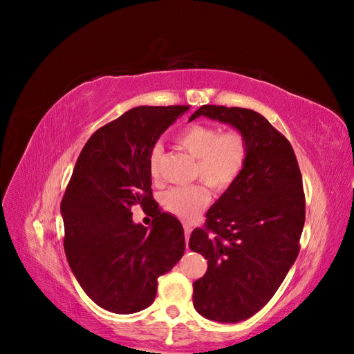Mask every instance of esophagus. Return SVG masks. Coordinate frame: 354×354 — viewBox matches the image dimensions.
Wrapping results in <instances>:
<instances>
[{"label": "esophagus", "mask_w": 354, "mask_h": 354, "mask_svg": "<svg viewBox=\"0 0 354 354\" xmlns=\"http://www.w3.org/2000/svg\"><path fill=\"white\" fill-rule=\"evenodd\" d=\"M183 227H185V238H186V243H187V241L190 238V233H192V226H190V224L185 223Z\"/></svg>", "instance_id": "34e87169"}]
</instances>
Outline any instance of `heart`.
Masks as SVG:
<instances>
[{
  "mask_svg": "<svg viewBox=\"0 0 354 354\" xmlns=\"http://www.w3.org/2000/svg\"><path fill=\"white\" fill-rule=\"evenodd\" d=\"M177 142L196 158L195 177L217 190L232 187L248 165L250 143L239 130L221 131L220 127L195 122L178 133ZM162 155L160 145H155L149 153V169L153 178L159 174ZM208 202L209 190L202 183L171 187L162 196L165 209L186 220L195 218Z\"/></svg>",
  "mask_w": 354,
  "mask_h": 354,
  "instance_id": "1",
  "label": "heart"
}]
</instances>
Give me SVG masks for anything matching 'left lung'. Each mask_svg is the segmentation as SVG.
<instances>
[{
    "label": "left lung",
    "mask_w": 354,
    "mask_h": 354,
    "mask_svg": "<svg viewBox=\"0 0 354 354\" xmlns=\"http://www.w3.org/2000/svg\"><path fill=\"white\" fill-rule=\"evenodd\" d=\"M201 115L238 128L250 143L243 174L189 241L208 260L194 283L196 312L239 322L270 301L297 260L306 220L303 180L291 143L259 112L203 104L190 121Z\"/></svg>",
    "instance_id": "1"
}]
</instances>
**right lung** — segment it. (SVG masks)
Listing matches in <instances>:
<instances>
[{
	"instance_id": "1",
	"label": "right lung",
	"mask_w": 354,
	"mask_h": 354,
	"mask_svg": "<svg viewBox=\"0 0 354 354\" xmlns=\"http://www.w3.org/2000/svg\"><path fill=\"white\" fill-rule=\"evenodd\" d=\"M186 111L185 104L138 106L99 128L63 195L68 263L85 294L112 313L151 306L158 277L185 254L183 226L153 199L149 153ZM138 203L154 218L151 230L132 223L131 207Z\"/></svg>"
}]
</instances>
